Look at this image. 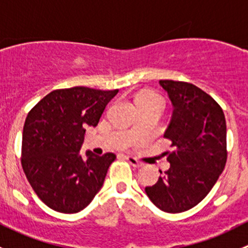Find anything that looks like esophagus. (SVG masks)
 Masks as SVG:
<instances>
[{
	"instance_id": "obj_1",
	"label": "esophagus",
	"mask_w": 248,
	"mask_h": 248,
	"mask_svg": "<svg viewBox=\"0 0 248 248\" xmlns=\"http://www.w3.org/2000/svg\"><path fill=\"white\" fill-rule=\"evenodd\" d=\"M126 159H127V161L129 162V163L132 164V166H133V167H136V168H140V167H142V166H144V163H142V162L138 161V159H137L136 157H132V156H126Z\"/></svg>"
}]
</instances>
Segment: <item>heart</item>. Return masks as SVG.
Wrapping results in <instances>:
<instances>
[{
	"mask_svg": "<svg viewBox=\"0 0 248 248\" xmlns=\"http://www.w3.org/2000/svg\"><path fill=\"white\" fill-rule=\"evenodd\" d=\"M144 103H161L163 104L161 97H158L157 94L152 93H142L138 97V104H144Z\"/></svg>",
	"mask_w": 248,
	"mask_h": 248,
	"instance_id": "heart-1",
	"label": "heart"
}]
</instances>
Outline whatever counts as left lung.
<instances>
[{"label":"left lung","instance_id":"8db88e82","mask_svg":"<svg viewBox=\"0 0 248 248\" xmlns=\"http://www.w3.org/2000/svg\"><path fill=\"white\" fill-rule=\"evenodd\" d=\"M159 85L174 107L164 133L174 150L166 152L170 168L145 192L162 211L179 214L199 204L226 167V117L219 104L196 85L174 80H159Z\"/></svg>","mask_w":248,"mask_h":248}]
</instances>
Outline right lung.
Here are the masks:
<instances>
[{
    "label": "right lung",
    "mask_w": 248,
    "mask_h": 248,
    "mask_svg": "<svg viewBox=\"0 0 248 248\" xmlns=\"http://www.w3.org/2000/svg\"><path fill=\"white\" fill-rule=\"evenodd\" d=\"M119 90L85 86L55 90L27 114L22 131L21 166L30 185L55 211L76 214L94 198L116 156L80 149L87 126L96 127Z\"/></svg>",
    "instance_id": "1"
}]
</instances>
